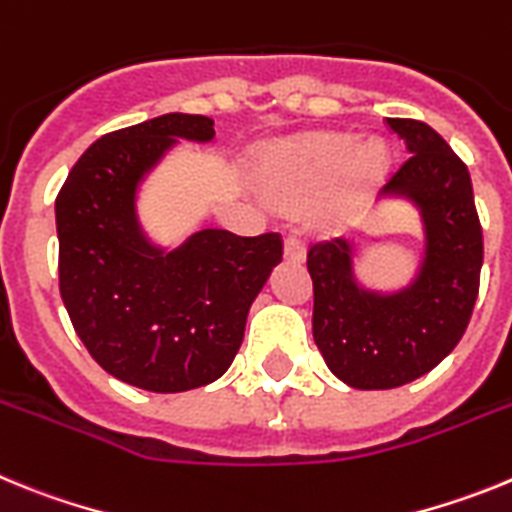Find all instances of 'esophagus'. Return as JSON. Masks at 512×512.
<instances>
[{
  "instance_id": "34e87169",
  "label": "esophagus",
  "mask_w": 512,
  "mask_h": 512,
  "mask_svg": "<svg viewBox=\"0 0 512 512\" xmlns=\"http://www.w3.org/2000/svg\"><path fill=\"white\" fill-rule=\"evenodd\" d=\"M284 256H287L289 261L305 259V243H302V238L297 233H289L287 238H284Z\"/></svg>"
}]
</instances>
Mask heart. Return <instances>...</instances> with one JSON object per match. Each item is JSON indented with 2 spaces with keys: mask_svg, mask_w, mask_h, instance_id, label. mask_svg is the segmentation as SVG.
<instances>
[{
  "mask_svg": "<svg viewBox=\"0 0 512 512\" xmlns=\"http://www.w3.org/2000/svg\"><path fill=\"white\" fill-rule=\"evenodd\" d=\"M384 158L379 143L356 146L346 135H315L287 148L266 176L289 200H312L338 182V202H346L356 189L377 179Z\"/></svg>",
  "mask_w": 512,
  "mask_h": 512,
  "instance_id": "obj_1",
  "label": "heart"
}]
</instances>
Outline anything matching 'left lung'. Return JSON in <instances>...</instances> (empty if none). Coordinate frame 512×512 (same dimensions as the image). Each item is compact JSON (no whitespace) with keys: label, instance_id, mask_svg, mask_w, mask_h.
<instances>
[{"label":"left lung","instance_id":"left-lung-1","mask_svg":"<svg viewBox=\"0 0 512 512\" xmlns=\"http://www.w3.org/2000/svg\"><path fill=\"white\" fill-rule=\"evenodd\" d=\"M410 156L390 189L420 205L428 256L418 282L395 297L356 289L343 241L307 248L312 338L330 372L356 390H392L423 377L454 351L472 318L485 241L467 164L420 120L387 117Z\"/></svg>","mask_w":512,"mask_h":512}]
</instances>
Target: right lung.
Segmentation results:
<instances>
[{"instance_id": "1", "label": "right lung", "mask_w": 512, "mask_h": 512, "mask_svg": "<svg viewBox=\"0 0 512 512\" xmlns=\"http://www.w3.org/2000/svg\"><path fill=\"white\" fill-rule=\"evenodd\" d=\"M212 135L210 117L182 112L107 133L56 197L63 305L92 359L140 390L184 392L225 374L248 307L282 261L279 233L200 230L166 256L140 238V176L176 138Z\"/></svg>"}]
</instances>
